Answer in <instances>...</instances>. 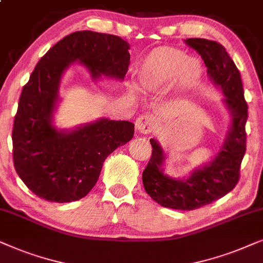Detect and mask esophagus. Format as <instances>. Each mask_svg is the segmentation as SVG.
I'll return each instance as SVG.
<instances>
[{"label":"esophagus","instance_id":"1","mask_svg":"<svg viewBox=\"0 0 263 263\" xmlns=\"http://www.w3.org/2000/svg\"><path fill=\"white\" fill-rule=\"evenodd\" d=\"M156 120L152 115H141L137 120H136V128L143 135H149L155 131Z\"/></svg>","mask_w":263,"mask_h":263}]
</instances>
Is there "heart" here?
Returning a JSON list of instances; mask_svg holds the SVG:
<instances>
[{
	"label": "heart",
	"mask_w": 263,
	"mask_h": 263,
	"mask_svg": "<svg viewBox=\"0 0 263 263\" xmlns=\"http://www.w3.org/2000/svg\"><path fill=\"white\" fill-rule=\"evenodd\" d=\"M202 76L198 60L189 58L181 49L159 47L143 59L138 68L139 85L146 92H163L174 83L177 102H183Z\"/></svg>",
	"instance_id": "1"
}]
</instances>
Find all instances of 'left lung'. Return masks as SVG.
<instances>
[{
  "mask_svg": "<svg viewBox=\"0 0 263 263\" xmlns=\"http://www.w3.org/2000/svg\"><path fill=\"white\" fill-rule=\"evenodd\" d=\"M185 43L201 55L209 78L222 90L232 124L215 159L194 171L186 179H174L163 173V150L155 139H150L153 154L142 179L146 194L160 205L194 211L223 197L239 180L241 160L247 150L248 104L240 73L221 44L204 38H187Z\"/></svg>",
  "mask_w": 263,
  "mask_h": 263,
  "instance_id": "1",
  "label": "left lung"
}]
</instances>
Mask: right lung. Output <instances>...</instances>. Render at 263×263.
Here are the masks:
<instances>
[{"label":"right lung","instance_id":"1","mask_svg":"<svg viewBox=\"0 0 263 263\" xmlns=\"http://www.w3.org/2000/svg\"><path fill=\"white\" fill-rule=\"evenodd\" d=\"M129 45L114 34L78 31L45 52L23 87L12 132L17 176L38 197L72 202L95 186L104 160L134 137L129 121L101 119L71 132L51 124L65 69L79 60L93 79H122L128 69Z\"/></svg>","mask_w":263,"mask_h":263}]
</instances>
